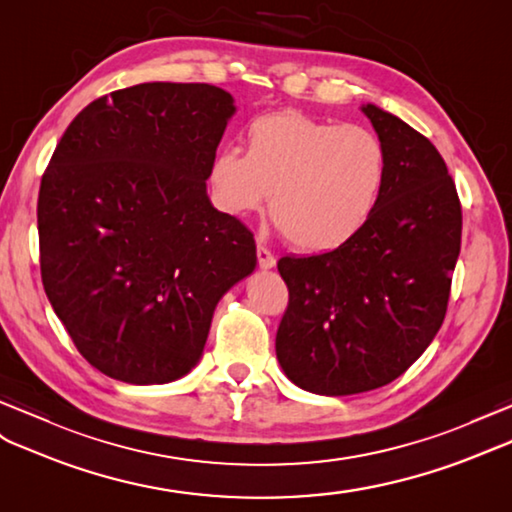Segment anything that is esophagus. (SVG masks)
Returning <instances> with one entry per match:
<instances>
[{"label": "esophagus", "mask_w": 512, "mask_h": 512, "mask_svg": "<svg viewBox=\"0 0 512 512\" xmlns=\"http://www.w3.org/2000/svg\"><path fill=\"white\" fill-rule=\"evenodd\" d=\"M256 256H258V265H260V269H273V267H276V256H273L265 245H260V243H258V247H256Z\"/></svg>", "instance_id": "obj_1"}]
</instances>
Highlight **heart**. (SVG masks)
<instances>
[{
	"mask_svg": "<svg viewBox=\"0 0 512 512\" xmlns=\"http://www.w3.org/2000/svg\"><path fill=\"white\" fill-rule=\"evenodd\" d=\"M215 204L232 217L269 210L304 252H332L367 226L386 182V152L363 126L286 110L249 123L247 152L223 145L210 162Z\"/></svg>",
	"mask_w": 512,
	"mask_h": 512,
	"instance_id": "b5f03b06",
	"label": "heart"
}]
</instances>
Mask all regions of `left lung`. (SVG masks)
Wrapping results in <instances>:
<instances>
[{"mask_svg": "<svg viewBox=\"0 0 512 512\" xmlns=\"http://www.w3.org/2000/svg\"><path fill=\"white\" fill-rule=\"evenodd\" d=\"M363 112L386 152L367 226L326 254L278 260L289 306L276 334L286 378L317 395H354L400 378L445 319L463 210L436 147L378 106Z\"/></svg>", "mask_w": 512, "mask_h": 512, "instance_id": "1", "label": "left lung"}]
</instances>
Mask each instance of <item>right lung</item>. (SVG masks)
Wrapping results in <instances>:
<instances>
[{
    "instance_id": "right-lung-1",
    "label": "right lung",
    "mask_w": 512,
    "mask_h": 512,
    "mask_svg": "<svg viewBox=\"0 0 512 512\" xmlns=\"http://www.w3.org/2000/svg\"><path fill=\"white\" fill-rule=\"evenodd\" d=\"M234 110L213 84H136L91 102L56 145L36 206L41 278L108 378L189 373L217 302L256 267L254 234L206 195Z\"/></svg>"
}]
</instances>
